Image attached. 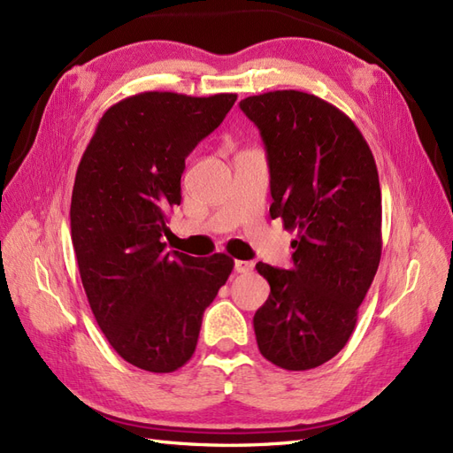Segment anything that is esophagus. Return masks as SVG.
<instances>
[{"instance_id": "34e87169", "label": "esophagus", "mask_w": 453, "mask_h": 453, "mask_svg": "<svg viewBox=\"0 0 453 453\" xmlns=\"http://www.w3.org/2000/svg\"><path fill=\"white\" fill-rule=\"evenodd\" d=\"M252 268H254V264L249 262V260H235V272L237 273H249V272H252Z\"/></svg>"}]
</instances>
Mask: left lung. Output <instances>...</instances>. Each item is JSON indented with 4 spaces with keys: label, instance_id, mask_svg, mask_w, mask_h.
Here are the masks:
<instances>
[{
    "label": "left lung",
    "instance_id": "1",
    "mask_svg": "<svg viewBox=\"0 0 453 453\" xmlns=\"http://www.w3.org/2000/svg\"><path fill=\"white\" fill-rule=\"evenodd\" d=\"M258 126L270 166V216L281 218L293 268L258 262L270 296L254 314L260 354L287 371L337 356L380 262V188L357 126L331 103L296 89L239 103Z\"/></svg>",
    "mask_w": 453,
    "mask_h": 453
}]
</instances>
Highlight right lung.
<instances>
[{"mask_svg": "<svg viewBox=\"0 0 453 453\" xmlns=\"http://www.w3.org/2000/svg\"><path fill=\"white\" fill-rule=\"evenodd\" d=\"M235 99L126 97L101 116L78 165L71 235L89 308L116 354L150 373L189 362L204 310L234 270L224 252L193 258L160 239L181 203L185 157Z\"/></svg>", "mask_w": 453, "mask_h": 453, "instance_id": "add662e5", "label": "right lung"}]
</instances>
